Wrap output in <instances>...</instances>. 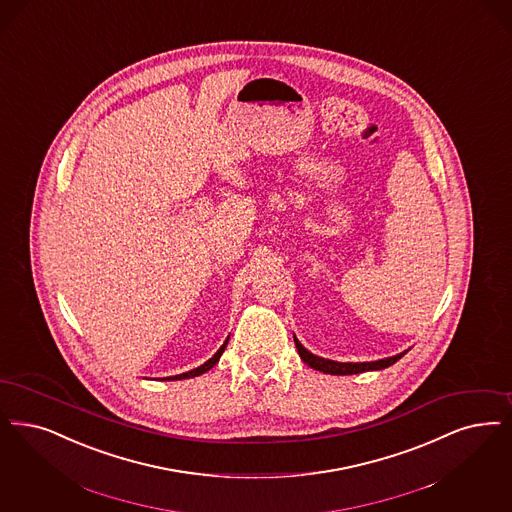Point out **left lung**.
<instances>
[{"instance_id": "8db88e82", "label": "left lung", "mask_w": 512, "mask_h": 512, "mask_svg": "<svg viewBox=\"0 0 512 512\" xmlns=\"http://www.w3.org/2000/svg\"><path fill=\"white\" fill-rule=\"evenodd\" d=\"M293 341H295V347H297L301 360L307 366H310L312 369H318L322 373H329V375H352V373H364V371L389 368V366L396 364L406 354V352H400L396 356L383 358V360H377V362H335V360L320 358V356L312 354L310 350H307V348L299 343V339L295 335H293Z\"/></svg>"}]
</instances>
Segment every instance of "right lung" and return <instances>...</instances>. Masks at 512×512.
<instances>
[{"label": "right lung", "instance_id": "right-lung-1", "mask_svg": "<svg viewBox=\"0 0 512 512\" xmlns=\"http://www.w3.org/2000/svg\"><path fill=\"white\" fill-rule=\"evenodd\" d=\"M226 345H228V339H226L225 343H223V347L219 348L205 364H202L200 368L192 369V371H186V373H181V375H175V377H167V379H171V381H175V379H190V377H198V375H202L205 371H209V369L213 368L217 362H219V358H221V354L225 352Z\"/></svg>", "mask_w": 512, "mask_h": 512}]
</instances>
